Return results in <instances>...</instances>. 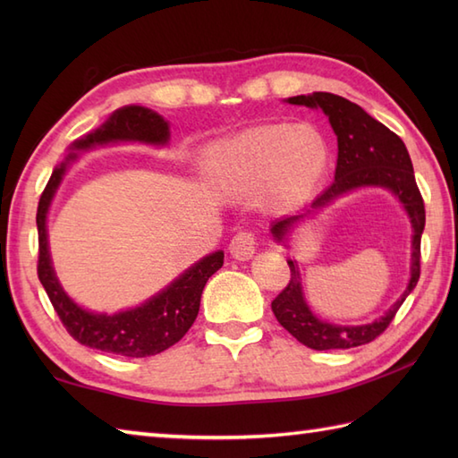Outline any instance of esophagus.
Returning a JSON list of instances; mask_svg holds the SVG:
<instances>
[{"mask_svg": "<svg viewBox=\"0 0 458 458\" xmlns=\"http://www.w3.org/2000/svg\"><path fill=\"white\" fill-rule=\"evenodd\" d=\"M256 246L258 242H256L254 232H248V230L238 232V234L230 242V254L240 261H246L256 254Z\"/></svg>", "mask_w": 458, "mask_h": 458, "instance_id": "obj_1", "label": "esophagus"}]
</instances>
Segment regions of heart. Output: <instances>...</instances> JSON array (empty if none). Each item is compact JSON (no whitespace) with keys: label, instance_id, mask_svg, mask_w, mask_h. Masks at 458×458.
Returning a JSON list of instances; mask_svg holds the SVG:
<instances>
[{"label":"heart","instance_id":"1","mask_svg":"<svg viewBox=\"0 0 458 458\" xmlns=\"http://www.w3.org/2000/svg\"><path fill=\"white\" fill-rule=\"evenodd\" d=\"M208 177L228 192H251L264 184L277 207L305 200L323 179L327 148L309 128L266 123L208 145L202 155Z\"/></svg>","mask_w":458,"mask_h":458}]
</instances>
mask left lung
<instances>
[{"label":"left lung","instance_id":"obj_1","mask_svg":"<svg viewBox=\"0 0 458 458\" xmlns=\"http://www.w3.org/2000/svg\"><path fill=\"white\" fill-rule=\"evenodd\" d=\"M287 102L307 106V108H320L327 114L330 128L336 133L338 159L335 182L323 194H318L309 210L295 214V216L279 218L271 224V234H274L277 242H285L287 232L299 220H303L307 214L328 207L338 197L360 187H384L400 199L403 208L407 210V216L411 220V277L403 295L395 301L384 317L376 318L369 325L340 327L325 323V320L313 315V310L309 309L303 297L297 261L287 259L291 279L287 287L271 301V310H274L281 327L289 330L301 344L313 350L354 348L360 344H368L390 327L397 309L402 307L405 297L415 289L421 276V234L425 228V204L420 189H417L410 153H407L400 135L387 130L384 123L374 120L358 104L343 98V96L330 92H313L309 96H293V98H287Z\"/></svg>","mask_w":458,"mask_h":458}]
</instances>
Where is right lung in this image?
Returning <instances> with one entry per match:
<instances>
[{"instance_id":"1","label":"right lung","mask_w":458,"mask_h":458,"mask_svg":"<svg viewBox=\"0 0 458 458\" xmlns=\"http://www.w3.org/2000/svg\"><path fill=\"white\" fill-rule=\"evenodd\" d=\"M115 141H143L151 145H165L169 141V123L157 112L143 106H125L115 110L110 120L102 123L98 130L76 140L71 149L82 151L96 148V145L115 143ZM76 155L71 153L64 163L58 165L48 179L47 187L38 199L37 208V230H38V264L37 274L47 291L48 299L56 310L58 318L74 340L102 352L145 358L159 354L163 350L177 344L192 327L199 315L202 289L212 274L222 267L224 251L202 258L192 267L184 271L161 293L145 301L143 305L122 310L115 315L92 313L79 307L64 293L58 284L55 269L48 254L47 240V214L51 207L55 192L61 184L68 163L74 161Z\"/></svg>"}]
</instances>
